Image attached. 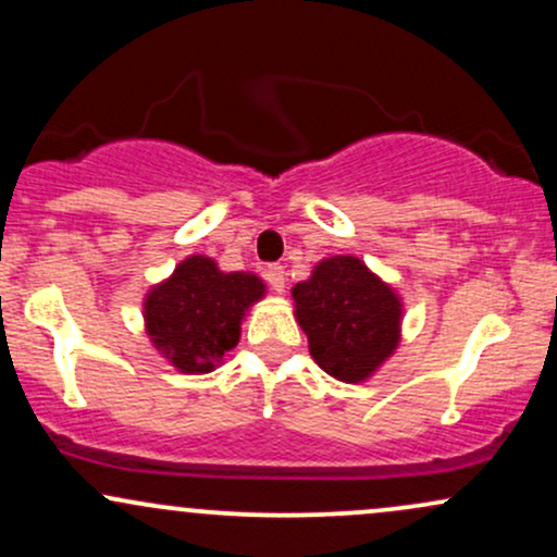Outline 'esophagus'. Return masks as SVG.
Here are the masks:
<instances>
[{"instance_id":"esophagus-1","label":"esophagus","mask_w":557,"mask_h":557,"mask_svg":"<svg viewBox=\"0 0 557 557\" xmlns=\"http://www.w3.org/2000/svg\"><path fill=\"white\" fill-rule=\"evenodd\" d=\"M264 280H267V283H270L272 290H277V293L285 290V270H283V267H280V264H270V267H267Z\"/></svg>"}]
</instances>
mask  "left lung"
Instances as JSON below:
<instances>
[{
    "mask_svg": "<svg viewBox=\"0 0 557 557\" xmlns=\"http://www.w3.org/2000/svg\"><path fill=\"white\" fill-rule=\"evenodd\" d=\"M293 300L311 356L335 380L363 382L398 348L400 298L361 259L319 261Z\"/></svg>",
    "mask_w": 557,
    "mask_h": 557,
    "instance_id": "obj_1",
    "label": "left lung"
}]
</instances>
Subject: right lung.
<instances>
[{
	"mask_svg": "<svg viewBox=\"0 0 557 557\" xmlns=\"http://www.w3.org/2000/svg\"><path fill=\"white\" fill-rule=\"evenodd\" d=\"M264 296L251 272H222L209 257H188L144 304L146 332L185 374H207L238 345L246 311Z\"/></svg>",
	"mask_w": 557,
	"mask_h": 557,
	"instance_id": "1",
	"label": "right lung"
}]
</instances>
